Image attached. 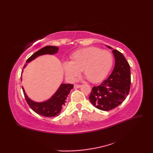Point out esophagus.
<instances>
[{
    "label": "esophagus",
    "mask_w": 153,
    "mask_h": 153,
    "mask_svg": "<svg viewBox=\"0 0 153 153\" xmlns=\"http://www.w3.org/2000/svg\"><path fill=\"white\" fill-rule=\"evenodd\" d=\"M74 88H80L82 85H78V84H74Z\"/></svg>",
    "instance_id": "obj_1"
}]
</instances>
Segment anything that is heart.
<instances>
[{
	"label": "heart",
	"instance_id": "1",
	"mask_svg": "<svg viewBox=\"0 0 153 153\" xmlns=\"http://www.w3.org/2000/svg\"><path fill=\"white\" fill-rule=\"evenodd\" d=\"M114 63L112 54L95 47L79 49L71 55L70 62H65L63 68L66 76L74 81L83 71L92 83L101 82L111 70Z\"/></svg>",
	"mask_w": 153,
	"mask_h": 153
}]
</instances>
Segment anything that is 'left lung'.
<instances>
[{"instance_id": "left-lung-1", "label": "left lung", "mask_w": 153, "mask_h": 153, "mask_svg": "<svg viewBox=\"0 0 153 153\" xmlns=\"http://www.w3.org/2000/svg\"><path fill=\"white\" fill-rule=\"evenodd\" d=\"M109 48H112L107 46ZM115 66L111 74L98 86H94L89 100L96 108L108 111L119 106L128 95L131 85L130 66L124 56L113 50Z\"/></svg>"}]
</instances>
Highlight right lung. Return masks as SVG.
I'll return each instance as SVG.
<instances>
[{"label":"right lung","instance_id":"obj_1","mask_svg":"<svg viewBox=\"0 0 153 153\" xmlns=\"http://www.w3.org/2000/svg\"><path fill=\"white\" fill-rule=\"evenodd\" d=\"M58 51V47H57L46 46L37 51L33 54H32L27 60L26 63H29L41 55L56 54ZM26 65L27 64H25L24 68L26 66ZM73 87L74 85L72 84L62 83L59 88L56 91V92L54 94L50 99L42 102H36L33 101L27 97L23 87L22 89L24 94L25 99L26 100L28 105L30 106V108L38 114L51 118V117L57 116L58 114L61 112L62 109L65 106V103L66 102V100L67 97L69 95L70 90L73 89Z\"/></svg>","mask_w":153,"mask_h":153}]
</instances>
